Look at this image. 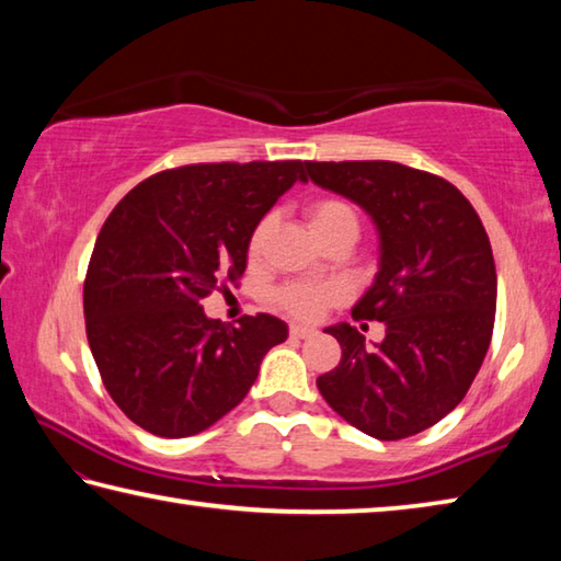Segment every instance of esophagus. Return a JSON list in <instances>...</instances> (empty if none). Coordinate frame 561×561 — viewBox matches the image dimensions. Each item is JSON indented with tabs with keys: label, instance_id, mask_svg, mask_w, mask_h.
<instances>
[{
	"label": "esophagus",
	"instance_id": "34e87169",
	"mask_svg": "<svg viewBox=\"0 0 561 561\" xmlns=\"http://www.w3.org/2000/svg\"><path fill=\"white\" fill-rule=\"evenodd\" d=\"M316 335V330L308 328V325H290V337L293 340H306Z\"/></svg>",
	"mask_w": 561,
	"mask_h": 561
}]
</instances>
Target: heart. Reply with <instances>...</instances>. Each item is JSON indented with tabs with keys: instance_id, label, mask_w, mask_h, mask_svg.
I'll return each mask as SVG.
<instances>
[{
	"instance_id": "obj_1",
	"label": "heart",
	"mask_w": 561,
	"mask_h": 561,
	"mask_svg": "<svg viewBox=\"0 0 561 561\" xmlns=\"http://www.w3.org/2000/svg\"><path fill=\"white\" fill-rule=\"evenodd\" d=\"M308 221L316 231L318 239H325L328 233L337 229H357V211L350 202L340 196H320V199L308 204ZM273 229V214L261 216V221L253 226L249 236V255L255 259L263 251V243ZM345 290L337 283H310V280H293L275 290V302L290 316L300 320L318 318L322 310L332 302H337Z\"/></svg>"
}]
</instances>
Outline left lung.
I'll return each instance as SVG.
<instances>
[{
    "label": "left lung",
    "instance_id": "left-lung-1",
    "mask_svg": "<svg viewBox=\"0 0 561 561\" xmlns=\"http://www.w3.org/2000/svg\"><path fill=\"white\" fill-rule=\"evenodd\" d=\"M306 170L375 221L379 273L352 316L387 328L375 347L347 322L328 328L342 359L318 377L320 394L371 438L421 434L463 401L493 337L497 275L485 226L454 184L414 167L362 160Z\"/></svg>",
    "mask_w": 561,
    "mask_h": 561
}]
</instances>
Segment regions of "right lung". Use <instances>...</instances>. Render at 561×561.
Returning <instances> with one entry per match:
<instances>
[{
  "label": "right lung",
  "mask_w": 561,
  "mask_h": 561,
  "mask_svg": "<svg viewBox=\"0 0 561 561\" xmlns=\"http://www.w3.org/2000/svg\"><path fill=\"white\" fill-rule=\"evenodd\" d=\"M306 162L184 164L127 192L98 233L83 283L85 335L107 394L162 438L209 428L239 407L278 318L239 328L204 316L202 300L245 271L249 236Z\"/></svg>",
  "instance_id": "add662e5"
}]
</instances>
